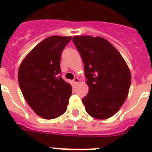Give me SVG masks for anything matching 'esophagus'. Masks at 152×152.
<instances>
[{
    "label": "esophagus",
    "mask_w": 152,
    "mask_h": 152,
    "mask_svg": "<svg viewBox=\"0 0 152 152\" xmlns=\"http://www.w3.org/2000/svg\"><path fill=\"white\" fill-rule=\"evenodd\" d=\"M80 80L78 77H75L74 79H73V82L75 83V84H77V83H79Z\"/></svg>",
    "instance_id": "obj_1"
}]
</instances>
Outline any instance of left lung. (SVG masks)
Listing matches in <instances>:
<instances>
[{
    "label": "left lung",
    "mask_w": 152,
    "mask_h": 152,
    "mask_svg": "<svg viewBox=\"0 0 152 152\" xmlns=\"http://www.w3.org/2000/svg\"><path fill=\"white\" fill-rule=\"evenodd\" d=\"M72 40L85 64L89 93L82 102L86 112L99 120L111 117L127 99L131 84L127 63L112 44L101 37L75 36Z\"/></svg>",
    "instance_id": "obj_1"
}]
</instances>
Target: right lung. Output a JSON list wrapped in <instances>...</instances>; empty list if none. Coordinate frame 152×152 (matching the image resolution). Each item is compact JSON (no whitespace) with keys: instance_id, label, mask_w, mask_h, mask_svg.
Instances as JSON below:
<instances>
[{"instance_id":"obj_1","label":"right lung","mask_w":152,"mask_h":152,"mask_svg":"<svg viewBox=\"0 0 152 152\" xmlns=\"http://www.w3.org/2000/svg\"><path fill=\"white\" fill-rule=\"evenodd\" d=\"M71 37L53 36L29 52L19 66L18 79L26 102L40 117L51 120L66 112L72 86L61 77L60 58Z\"/></svg>"}]
</instances>
